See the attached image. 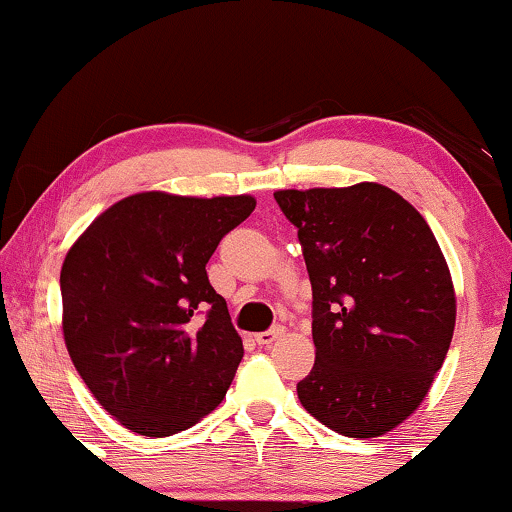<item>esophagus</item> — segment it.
I'll return each instance as SVG.
<instances>
[{"label": "esophagus", "mask_w": 512, "mask_h": 512, "mask_svg": "<svg viewBox=\"0 0 512 512\" xmlns=\"http://www.w3.org/2000/svg\"><path fill=\"white\" fill-rule=\"evenodd\" d=\"M282 335H284V326H272V328H268V331L256 333V342L258 345H272V342H275L277 338H282Z\"/></svg>", "instance_id": "34e87169"}]
</instances>
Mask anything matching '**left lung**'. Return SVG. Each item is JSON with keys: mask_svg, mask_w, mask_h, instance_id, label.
I'll return each mask as SVG.
<instances>
[{"mask_svg": "<svg viewBox=\"0 0 512 512\" xmlns=\"http://www.w3.org/2000/svg\"><path fill=\"white\" fill-rule=\"evenodd\" d=\"M312 284L317 359L303 408L349 438L382 436L424 401L454 333L452 277L431 228L380 184L277 191Z\"/></svg>", "mask_w": 512, "mask_h": 512, "instance_id": "1", "label": "left lung"}]
</instances>
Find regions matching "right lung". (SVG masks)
Instances as JSON below:
<instances>
[{"instance_id":"add662e5","label":"right lung","mask_w":512,"mask_h":512,"mask_svg":"<svg viewBox=\"0 0 512 512\" xmlns=\"http://www.w3.org/2000/svg\"><path fill=\"white\" fill-rule=\"evenodd\" d=\"M249 195H130L62 263L67 352L104 410L139 436L186 431L223 401L244 347L207 277Z\"/></svg>"}]
</instances>
